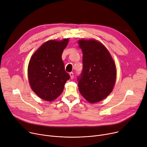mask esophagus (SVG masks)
I'll return each instance as SVG.
<instances>
[{
  "mask_svg": "<svg viewBox=\"0 0 147 147\" xmlns=\"http://www.w3.org/2000/svg\"><path fill=\"white\" fill-rule=\"evenodd\" d=\"M70 78H71V79H73V78H74V73H73V72H71V73H70Z\"/></svg>",
  "mask_w": 147,
  "mask_h": 147,
  "instance_id": "obj_1",
  "label": "esophagus"
}]
</instances>
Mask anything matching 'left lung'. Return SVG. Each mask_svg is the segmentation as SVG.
<instances>
[{"mask_svg": "<svg viewBox=\"0 0 147 147\" xmlns=\"http://www.w3.org/2000/svg\"><path fill=\"white\" fill-rule=\"evenodd\" d=\"M83 53V70L78 77L79 90L84 98L94 103L112 91L116 79L115 62L107 49L95 40L78 41Z\"/></svg>", "mask_w": 147, "mask_h": 147, "instance_id": "left-lung-1", "label": "left lung"}]
</instances>
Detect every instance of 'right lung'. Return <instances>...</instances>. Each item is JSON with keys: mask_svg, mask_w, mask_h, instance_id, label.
Here are the masks:
<instances>
[{"mask_svg": "<svg viewBox=\"0 0 147 147\" xmlns=\"http://www.w3.org/2000/svg\"><path fill=\"white\" fill-rule=\"evenodd\" d=\"M68 38L50 40L44 43L31 57L28 67L32 90L41 99L53 101L64 90L70 75L64 69L61 55Z\"/></svg>", "mask_w": 147, "mask_h": 147, "instance_id": "right-lung-1", "label": "right lung"}]
</instances>
